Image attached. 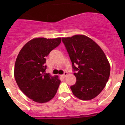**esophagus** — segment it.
I'll return each mask as SVG.
<instances>
[{"label":"esophagus","instance_id":"obj_1","mask_svg":"<svg viewBox=\"0 0 125 125\" xmlns=\"http://www.w3.org/2000/svg\"><path fill=\"white\" fill-rule=\"evenodd\" d=\"M67 75H68V73H66V72H65V73H64V74H63V75H62L61 76L63 78H65Z\"/></svg>","mask_w":125,"mask_h":125}]
</instances>
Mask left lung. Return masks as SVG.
I'll use <instances>...</instances> for the list:
<instances>
[{
    "instance_id": "1",
    "label": "left lung",
    "mask_w": 125,
    "mask_h": 125,
    "mask_svg": "<svg viewBox=\"0 0 125 125\" xmlns=\"http://www.w3.org/2000/svg\"><path fill=\"white\" fill-rule=\"evenodd\" d=\"M77 73L76 83L71 86L73 94L82 100L97 96L104 89L110 75V64L101 48L85 35L62 37Z\"/></svg>"
}]
</instances>
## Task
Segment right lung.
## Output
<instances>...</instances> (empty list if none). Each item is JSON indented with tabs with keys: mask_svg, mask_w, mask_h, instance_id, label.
Here are the masks:
<instances>
[{
	"mask_svg": "<svg viewBox=\"0 0 125 125\" xmlns=\"http://www.w3.org/2000/svg\"><path fill=\"white\" fill-rule=\"evenodd\" d=\"M61 38L36 37L23 46L16 59L14 78L19 88L37 103H46L53 99L60 83L58 75L45 73L46 57L59 46Z\"/></svg>",
	"mask_w": 125,
	"mask_h": 125,
	"instance_id": "1",
	"label": "right lung"
}]
</instances>
